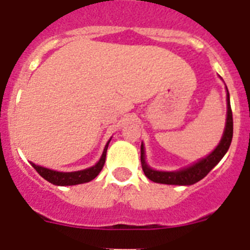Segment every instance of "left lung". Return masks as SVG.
Masks as SVG:
<instances>
[{"instance_id": "8db88e82", "label": "left lung", "mask_w": 250, "mask_h": 250, "mask_svg": "<svg viewBox=\"0 0 250 250\" xmlns=\"http://www.w3.org/2000/svg\"><path fill=\"white\" fill-rule=\"evenodd\" d=\"M227 107H228V110H227V123H225V129L220 143L209 155L200 159L199 161H196L195 164L190 165V167H183V169L176 170V171H159V170L151 169L145 161L144 145L141 144V167L144 170L146 178L150 179L151 182L160 183V184L191 185L202 180L204 176H207L208 173L222 160L225 152L228 151L231 139H233V114H231L228 89H227Z\"/></svg>"}]
</instances>
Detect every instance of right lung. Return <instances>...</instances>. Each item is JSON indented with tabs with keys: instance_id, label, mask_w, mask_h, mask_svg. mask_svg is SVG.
Instances as JSON below:
<instances>
[{
	"instance_id": "1",
	"label": "right lung",
	"mask_w": 250,
	"mask_h": 250,
	"mask_svg": "<svg viewBox=\"0 0 250 250\" xmlns=\"http://www.w3.org/2000/svg\"><path fill=\"white\" fill-rule=\"evenodd\" d=\"M111 140V139H110ZM110 140L107 141L105 149L103 151V155H101L100 160L91 167H87V169L79 170V171H71V173H63V171H56V170H51L47 167H40V165L34 164L31 163V165L35 167L37 173L42 176L43 179H46L47 182H50L51 184L54 185H61V187H65V185H77V184H83V183L91 182L92 179H95L99 175V173L103 169L104 164H105L106 159V151H107V146H109Z\"/></svg>"
}]
</instances>
